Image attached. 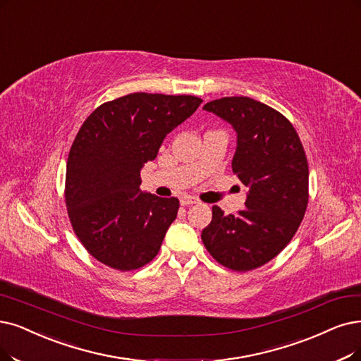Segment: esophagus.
<instances>
[{
    "label": "esophagus",
    "mask_w": 361,
    "mask_h": 361,
    "mask_svg": "<svg viewBox=\"0 0 361 361\" xmlns=\"http://www.w3.org/2000/svg\"><path fill=\"white\" fill-rule=\"evenodd\" d=\"M198 200L194 198V197H190V195H185L180 198V204L182 206H191V204H197Z\"/></svg>",
    "instance_id": "obj_1"
}]
</instances>
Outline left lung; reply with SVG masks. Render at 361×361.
<instances>
[{
  "label": "left lung",
  "mask_w": 361,
  "mask_h": 361,
  "mask_svg": "<svg viewBox=\"0 0 361 361\" xmlns=\"http://www.w3.org/2000/svg\"><path fill=\"white\" fill-rule=\"evenodd\" d=\"M203 109L237 133L233 171L249 188L246 209L225 214L212 207L201 233L221 265L244 272L276 257L290 243L308 204V161L292 123L274 108L246 96L212 100Z\"/></svg>",
  "instance_id": "1"
}]
</instances>
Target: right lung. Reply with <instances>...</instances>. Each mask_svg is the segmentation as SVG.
Segmentation results:
<instances>
[{
	"label": "right lung",
	"instance_id": "1",
	"mask_svg": "<svg viewBox=\"0 0 361 361\" xmlns=\"http://www.w3.org/2000/svg\"><path fill=\"white\" fill-rule=\"evenodd\" d=\"M201 102L132 93L97 106L82 123L68 155L65 201L75 235L99 262L132 271L157 256L179 200L142 192L140 170Z\"/></svg>",
	"mask_w": 361,
	"mask_h": 361
}]
</instances>
